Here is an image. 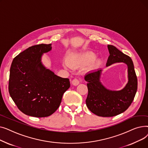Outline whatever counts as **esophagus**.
<instances>
[{
	"mask_svg": "<svg viewBox=\"0 0 148 148\" xmlns=\"http://www.w3.org/2000/svg\"><path fill=\"white\" fill-rule=\"evenodd\" d=\"M80 81L79 79H73V80L72 81V84H73V85H74V86H77V85H78L79 84H80Z\"/></svg>",
	"mask_w": 148,
	"mask_h": 148,
	"instance_id": "34e87169",
	"label": "esophagus"
}]
</instances>
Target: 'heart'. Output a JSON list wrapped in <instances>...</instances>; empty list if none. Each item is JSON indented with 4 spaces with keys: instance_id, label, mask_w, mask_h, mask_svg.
<instances>
[{
    "instance_id": "b5f03b06",
    "label": "heart",
    "mask_w": 148,
    "mask_h": 148,
    "mask_svg": "<svg viewBox=\"0 0 148 148\" xmlns=\"http://www.w3.org/2000/svg\"><path fill=\"white\" fill-rule=\"evenodd\" d=\"M95 58L96 55L94 53L86 52L83 54L71 56L68 59V64L72 67H77L80 65H86L92 63ZM93 64L95 67H98L101 65V61L97 60L93 63Z\"/></svg>"
}]
</instances>
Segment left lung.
Segmentation results:
<instances>
[{
    "label": "left lung",
    "mask_w": 148,
    "mask_h": 148,
    "mask_svg": "<svg viewBox=\"0 0 148 148\" xmlns=\"http://www.w3.org/2000/svg\"><path fill=\"white\" fill-rule=\"evenodd\" d=\"M107 47L110 56L106 66L118 62L126 64L128 81L122 90H111L106 89L100 82L102 69L85 75L84 79L88 82V89L86 106L91 112L102 117H112L125 112L133 102L137 89V79L131 58L113 45H108Z\"/></svg>",
    "instance_id": "1"
}]
</instances>
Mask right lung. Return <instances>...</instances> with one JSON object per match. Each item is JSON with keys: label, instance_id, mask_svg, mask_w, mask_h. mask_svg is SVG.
Instances as JSON below:
<instances>
[{"label": "right lung", "instance_id": "right-lung-1", "mask_svg": "<svg viewBox=\"0 0 148 148\" xmlns=\"http://www.w3.org/2000/svg\"><path fill=\"white\" fill-rule=\"evenodd\" d=\"M51 44H38L21 52L10 68L9 93L18 109L28 116L44 118L59 108L69 80L62 78L42 64V54Z\"/></svg>", "mask_w": 148, "mask_h": 148}]
</instances>
